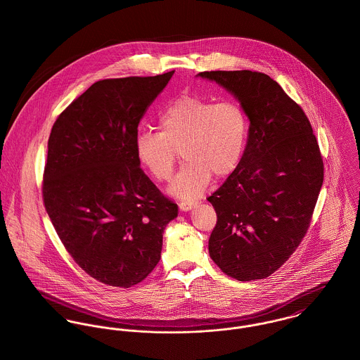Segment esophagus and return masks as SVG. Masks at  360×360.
Returning a JSON list of instances; mask_svg holds the SVG:
<instances>
[{
    "label": "esophagus",
    "instance_id": "esophagus-1",
    "mask_svg": "<svg viewBox=\"0 0 360 360\" xmlns=\"http://www.w3.org/2000/svg\"><path fill=\"white\" fill-rule=\"evenodd\" d=\"M195 205H197V202H194V201H181L179 204V207H180V210L187 212V210H191Z\"/></svg>",
    "mask_w": 360,
    "mask_h": 360
}]
</instances>
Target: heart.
<instances>
[{"label": "heart", "instance_id": "b5f03b06", "mask_svg": "<svg viewBox=\"0 0 360 360\" xmlns=\"http://www.w3.org/2000/svg\"><path fill=\"white\" fill-rule=\"evenodd\" d=\"M160 131L140 130L134 148L140 163L159 181L169 180L177 151L184 163L169 186L180 198H197L212 176L224 179L240 165L250 134V116L237 101L213 103L181 96L159 115Z\"/></svg>", "mask_w": 360, "mask_h": 360}]
</instances>
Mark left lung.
Instances as JSON below:
<instances>
[{"instance_id":"obj_1","label":"left lung","mask_w":360,"mask_h":360,"mask_svg":"<svg viewBox=\"0 0 360 360\" xmlns=\"http://www.w3.org/2000/svg\"><path fill=\"white\" fill-rule=\"evenodd\" d=\"M250 116L243 159L207 201L217 214L209 255L230 277H269L307 234L323 184V160L302 108L277 82L251 70L202 72Z\"/></svg>"}]
</instances>
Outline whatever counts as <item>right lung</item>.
<instances>
[{"label": "right lung", "instance_id": "obj_1", "mask_svg": "<svg viewBox=\"0 0 360 360\" xmlns=\"http://www.w3.org/2000/svg\"><path fill=\"white\" fill-rule=\"evenodd\" d=\"M173 73L100 80L52 126L44 205L70 257L106 285L143 281L160 259L165 227L177 217L134 148L140 120Z\"/></svg>", "mask_w": 360, "mask_h": 360}]
</instances>
